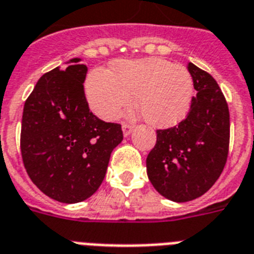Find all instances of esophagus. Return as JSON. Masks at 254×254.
I'll return each instance as SVG.
<instances>
[{
	"label": "esophagus",
	"mask_w": 254,
	"mask_h": 254,
	"mask_svg": "<svg viewBox=\"0 0 254 254\" xmlns=\"http://www.w3.org/2000/svg\"><path fill=\"white\" fill-rule=\"evenodd\" d=\"M122 128H123V135H125V136H129V135H131V132L133 131V126L125 123V125L122 126Z\"/></svg>",
	"instance_id": "1"
}]
</instances>
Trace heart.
Returning <instances> with one entry per match:
<instances>
[{
    "instance_id": "heart-1",
    "label": "heart",
    "mask_w": 254,
    "mask_h": 254,
    "mask_svg": "<svg viewBox=\"0 0 254 254\" xmlns=\"http://www.w3.org/2000/svg\"><path fill=\"white\" fill-rule=\"evenodd\" d=\"M194 84L188 68L159 58L123 60L113 72L94 70L85 82L89 106L99 118L114 121L132 106L148 125L165 128L186 117Z\"/></svg>"
}]
</instances>
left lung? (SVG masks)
I'll use <instances>...</instances> for the list:
<instances>
[{
	"label": "left lung",
	"instance_id": "1",
	"mask_svg": "<svg viewBox=\"0 0 254 254\" xmlns=\"http://www.w3.org/2000/svg\"><path fill=\"white\" fill-rule=\"evenodd\" d=\"M188 69L196 94L178 126L157 129L147 157L153 188L173 202L203 195L222 174L230 147V111L214 77L192 63Z\"/></svg>",
	"mask_w": 254,
	"mask_h": 254
}]
</instances>
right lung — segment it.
<instances>
[{
	"mask_svg": "<svg viewBox=\"0 0 254 254\" xmlns=\"http://www.w3.org/2000/svg\"><path fill=\"white\" fill-rule=\"evenodd\" d=\"M72 59L36 82L22 115L21 152L28 177L63 203L92 196L102 184L111 152L123 140L121 125L101 121L84 92L88 68Z\"/></svg>",
	"mask_w": 254,
	"mask_h": 254,
	"instance_id": "right-lung-1",
	"label": "right lung"
}]
</instances>
